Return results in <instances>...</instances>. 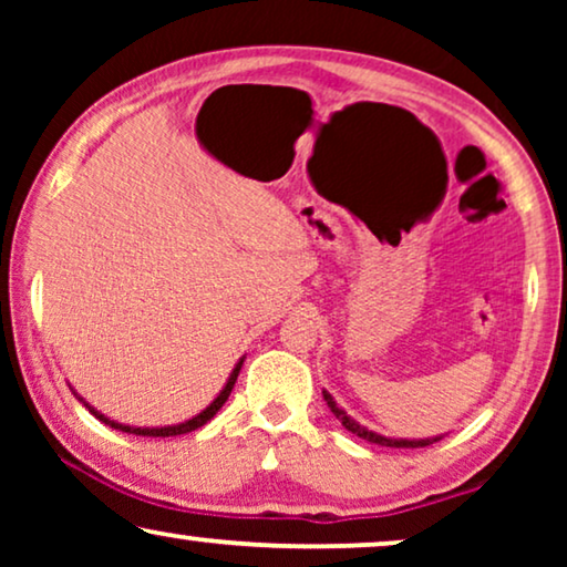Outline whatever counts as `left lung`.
Instances as JSON below:
<instances>
[{"label": "left lung", "mask_w": 567, "mask_h": 567, "mask_svg": "<svg viewBox=\"0 0 567 567\" xmlns=\"http://www.w3.org/2000/svg\"><path fill=\"white\" fill-rule=\"evenodd\" d=\"M322 398H324V402H328L330 413L336 415L340 423H343V429H346V431H351L353 436H359V439H367V441H371V444H379V446H392V449H417V446H429V444H433V441H441V439H444V436H431V439H394V436H382V433L369 431L367 425H361L359 421H353V417L348 415L346 410L338 405L336 398H332L330 392H324V390H322Z\"/></svg>", "instance_id": "left-lung-1"}]
</instances>
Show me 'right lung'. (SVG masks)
I'll return each mask as SVG.
<instances>
[{
  "label": "right lung",
  "mask_w": 567,
  "mask_h": 567,
  "mask_svg": "<svg viewBox=\"0 0 567 567\" xmlns=\"http://www.w3.org/2000/svg\"><path fill=\"white\" fill-rule=\"evenodd\" d=\"M243 363H245V355L243 359H239L237 363H235V369H231V374H229V379H227V384L221 386V392L216 394V398L208 402V405L200 410L198 415H193V417H188V421H183V423H175V425H126V423H118V421H111V417L107 415H103L100 413V410H95L90 405L87 400L84 398H80V394L74 392V386L69 384V390L74 392V398H80V402H84V408H90V413L95 415V417H100V421H103L105 425H111V429H118V431H123V433H134V436H181V433H190V431H196V429H200V425H206L208 421H212V417L219 413V408L224 405V402L229 400V394H231V386H235V382H237V377H239V369H243Z\"/></svg>",
  "instance_id": "1"
}]
</instances>
